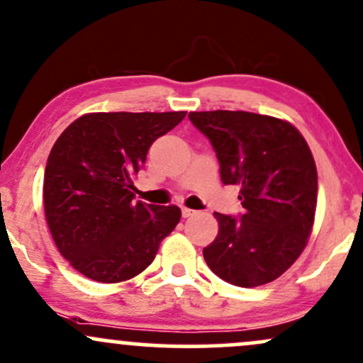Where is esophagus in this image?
<instances>
[{
  "instance_id": "obj_1",
  "label": "esophagus",
  "mask_w": 363,
  "mask_h": 363,
  "mask_svg": "<svg viewBox=\"0 0 363 363\" xmlns=\"http://www.w3.org/2000/svg\"><path fill=\"white\" fill-rule=\"evenodd\" d=\"M181 213H182V216H184V218H189V216H193V215L196 213V211L191 210V208L182 206V208H181Z\"/></svg>"
}]
</instances>
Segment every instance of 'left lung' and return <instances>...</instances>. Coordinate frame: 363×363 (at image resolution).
<instances>
[{"label": "left lung", "mask_w": 363, "mask_h": 363, "mask_svg": "<svg viewBox=\"0 0 363 363\" xmlns=\"http://www.w3.org/2000/svg\"><path fill=\"white\" fill-rule=\"evenodd\" d=\"M213 145L223 184L240 186L244 215L213 213L218 234L203 249L216 277L259 286L298 259L314 227L318 169L294 124L245 111L189 112Z\"/></svg>", "instance_id": "8db88e82"}]
</instances>
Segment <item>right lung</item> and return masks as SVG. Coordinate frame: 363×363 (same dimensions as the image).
Instances as JSON below:
<instances>
[{"instance_id": "add662e5", "label": "right lung", "mask_w": 363, "mask_h": 363, "mask_svg": "<svg viewBox=\"0 0 363 363\" xmlns=\"http://www.w3.org/2000/svg\"><path fill=\"white\" fill-rule=\"evenodd\" d=\"M179 112H90L73 121L49 153L44 213L57 251L101 283L135 278L155 259L181 210L135 201L133 177Z\"/></svg>"}]
</instances>
